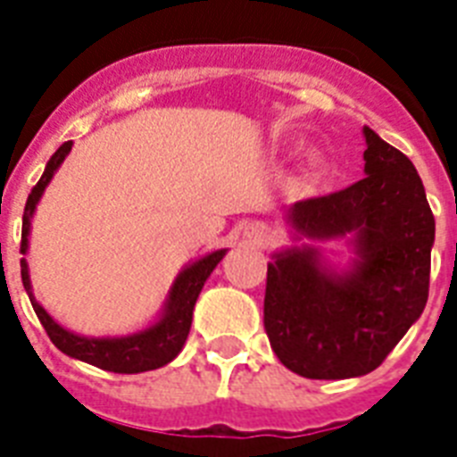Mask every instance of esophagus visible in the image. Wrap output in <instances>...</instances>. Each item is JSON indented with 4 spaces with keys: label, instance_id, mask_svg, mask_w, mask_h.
I'll return each mask as SVG.
<instances>
[{
    "label": "esophagus",
    "instance_id": "34e87169",
    "mask_svg": "<svg viewBox=\"0 0 457 457\" xmlns=\"http://www.w3.org/2000/svg\"><path fill=\"white\" fill-rule=\"evenodd\" d=\"M249 237L256 244H263V242H268V229H265V225H258L256 222V225H251L249 228Z\"/></svg>",
    "mask_w": 457,
    "mask_h": 457
}]
</instances>
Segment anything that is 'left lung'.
Segmentation results:
<instances>
[{
    "instance_id": "obj_1",
    "label": "left lung",
    "mask_w": 457,
    "mask_h": 457,
    "mask_svg": "<svg viewBox=\"0 0 457 457\" xmlns=\"http://www.w3.org/2000/svg\"><path fill=\"white\" fill-rule=\"evenodd\" d=\"M365 178L294 204L305 237L355 235L348 275L325 270L312 249L268 265L263 325L279 362L308 379H346L379 368L429 296L434 215L411 158L365 128Z\"/></svg>"
}]
</instances>
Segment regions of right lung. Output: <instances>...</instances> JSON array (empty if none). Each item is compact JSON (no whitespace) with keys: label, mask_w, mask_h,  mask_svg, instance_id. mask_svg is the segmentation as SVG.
Listing matches in <instances>:
<instances>
[{"label":"right lung","mask_w":457,"mask_h":457,"mask_svg":"<svg viewBox=\"0 0 457 457\" xmlns=\"http://www.w3.org/2000/svg\"><path fill=\"white\" fill-rule=\"evenodd\" d=\"M71 145L73 142H63L54 152V156L49 158V163H46L39 182L28 194L23 211V229H21V253H25V249H28V232H30L32 211L37 206L45 187L49 185L54 170L63 163V158L71 152ZM222 256H225V251H213L206 258H201L194 265H189L187 270H182V275L175 279L170 301H168V308H165V315L161 318V322H156V325L145 329V332L123 337V339H87V337H78V334L68 332L61 325H56L49 318V312L32 296L25 258H21V279H23V287L28 296H30L32 308L37 312L39 322L45 327V332L49 334L54 346L63 351L66 355H71V358H78V361H85L89 365H96V368L109 370V372L135 375V372L163 368V365H168L182 351L187 334H189V327H192V311L196 299H199L201 287L208 279V275L213 272L215 265L220 263Z\"/></svg>","instance_id":"add662e5"}]
</instances>
